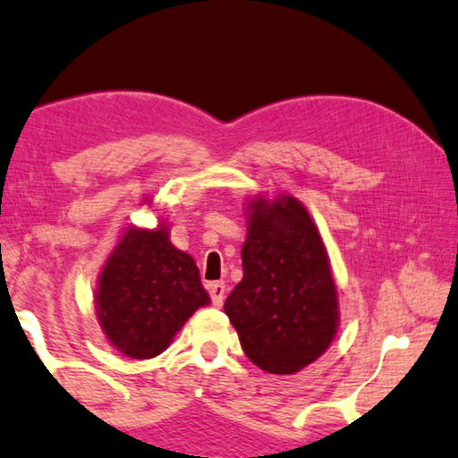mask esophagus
I'll use <instances>...</instances> for the list:
<instances>
[{
  "instance_id": "1",
  "label": "esophagus",
  "mask_w": 458,
  "mask_h": 458,
  "mask_svg": "<svg viewBox=\"0 0 458 458\" xmlns=\"http://www.w3.org/2000/svg\"><path fill=\"white\" fill-rule=\"evenodd\" d=\"M207 290H208V295H211V301H213V306H223V301H225V284L223 282H211L207 285Z\"/></svg>"
}]
</instances>
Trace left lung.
Segmentation results:
<instances>
[{
	"instance_id": "8db88e82",
	"label": "left lung",
	"mask_w": 458,
	"mask_h": 458,
	"mask_svg": "<svg viewBox=\"0 0 458 458\" xmlns=\"http://www.w3.org/2000/svg\"><path fill=\"white\" fill-rule=\"evenodd\" d=\"M243 279L225 301L245 356L293 374L324 354L338 330V293L311 216L298 199H253Z\"/></svg>"
}]
</instances>
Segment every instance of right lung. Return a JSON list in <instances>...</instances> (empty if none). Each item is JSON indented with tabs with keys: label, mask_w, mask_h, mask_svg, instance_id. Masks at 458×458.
<instances>
[{
	"label": "right lung",
	"mask_w": 458,
	"mask_h": 458,
	"mask_svg": "<svg viewBox=\"0 0 458 458\" xmlns=\"http://www.w3.org/2000/svg\"><path fill=\"white\" fill-rule=\"evenodd\" d=\"M207 303L195 259L173 247L165 227L126 229L96 290L104 334L136 360L165 352L192 311Z\"/></svg>",
	"instance_id": "right-lung-1"
}]
</instances>
